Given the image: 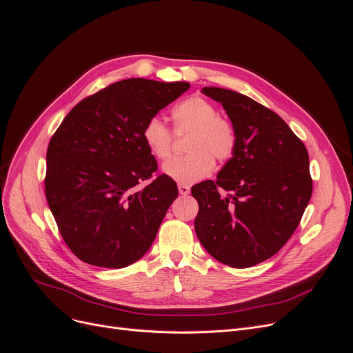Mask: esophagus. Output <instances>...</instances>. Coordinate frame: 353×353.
Masks as SVG:
<instances>
[{
    "instance_id": "1",
    "label": "esophagus",
    "mask_w": 353,
    "mask_h": 353,
    "mask_svg": "<svg viewBox=\"0 0 353 353\" xmlns=\"http://www.w3.org/2000/svg\"><path fill=\"white\" fill-rule=\"evenodd\" d=\"M178 191H179L181 196H187V194H190V187L184 185V184H179L178 185Z\"/></svg>"
}]
</instances>
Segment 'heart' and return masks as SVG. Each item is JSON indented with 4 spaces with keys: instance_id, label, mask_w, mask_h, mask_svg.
<instances>
[{
    "instance_id": "obj_1",
    "label": "heart",
    "mask_w": 353,
    "mask_h": 353,
    "mask_svg": "<svg viewBox=\"0 0 353 353\" xmlns=\"http://www.w3.org/2000/svg\"><path fill=\"white\" fill-rule=\"evenodd\" d=\"M174 131L159 117H152L144 125L143 140L150 153L166 160L172 154L175 134L190 135L184 157L169 160L163 165V172L179 184H193L208 176L213 169V159L225 162L236 147V134L232 125L218 116V109L210 101L191 97L181 101L170 113Z\"/></svg>"
}]
</instances>
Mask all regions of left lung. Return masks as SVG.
<instances>
[{
	"label": "left lung",
	"instance_id": "8db88e82",
	"mask_svg": "<svg viewBox=\"0 0 353 353\" xmlns=\"http://www.w3.org/2000/svg\"><path fill=\"white\" fill-rule=\"evenodd\" d=\"M201 92L225 109L236 147L215 181L191 188L194 230L216 261L249 268L279 252L302 219L312 194L307 150L279 114L248 95L216 87Z\"/></svg>",
	"mask_w": 353,
	"mask_h": 353
}]
</instances>
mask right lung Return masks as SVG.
Instances as JSON below:
<instances>
[{
  "label": "right lung",
  "instance_id": "1",
  "mask_svg": "<svg viewBox=\"0 0 353 353\" xmlns=\"http://www.w3.org/2000/svg\"><path fill=\"white\" fill-rule=\"evenodd\" d=\"M188 88L143 78L114 82L74 105L51 137L46 196L63 240L82 262L125 268L150 249L178 187L165 174L153 176L157 162L143 130Z\"/></svg>",
  "mask_w": 353,
  "mask_h": 353
}]
</instances>
